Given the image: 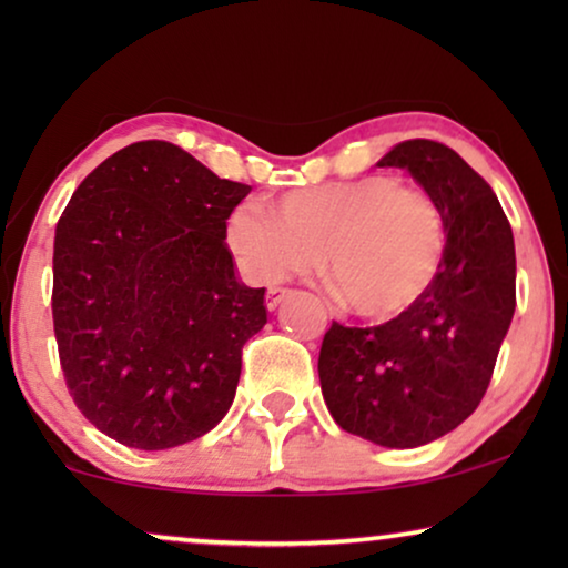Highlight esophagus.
<instances>
[{
    "instance_id": "obj_1",
    "label": "esophagus",
    "mask_w": 568,
    "mask_h": 568,
    "mask_svg": "<svg viewBox=\"0 0 568 568\" xmlns=\"http://www.w3.org/2000/svg\"><path fill=\"white\" fill-rule=\"evenodd\" d=\"M290 294H292L290 290H278V286H271L268 294H266V307L268 310H276L286 297H290Z\"/></svg>"
}]
</instances>
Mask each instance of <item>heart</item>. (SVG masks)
Listing matches in <instances>:
<instances>
[{
  "instance_id": "1",
  "label": "heart",
  "mask_w": 568,
  "mask_h": 568,
  "mask_svg": "<svg viewBox=\"0 0 568 568\" xmlns=\"http://www.w3.org/2000/svg\"><path fill=\"white\" fill-rule=\"evenodd\" d=\"M276 214L243 206L227 227L230 251L247 276L282 282L321 263L338 294L364 321H393L414 310L445 261L442 209L400 178L364 175L307 185L278 199Z\"/></svg>"
}]
</instances>
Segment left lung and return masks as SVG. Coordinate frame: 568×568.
<instances>
[{"label":"left lung","instance_id":"obj_1","mask_svg":"<svg viewBox=\"0 0 568 568\" xmlns=\"http://www.w3.org/2000/svg\"><path fill=\"white\" fill-rule=\"evenodd\" d=\"M408 170L445 216L437 282L406 315L375 328L333 323L317 359L333 422L379 447L445 437L478 408L515 315V237L499 199L449 146L400 142L377 162Z\"/></svg>","mask_w":568,"mask_h":568}]
</instances>
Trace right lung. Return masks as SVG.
Listing matches in <instances>:
<instances>
[{
    "mask_svg": "<svg viewBox=\"0 0 568 568\" xmlns=\"http://www.w3.org/2000/svg\"><path fill=\"white\" fill-rule=\"evenodd\" d=\"M251 185L170 142L111 154L53 237V333L77 408L134 449L204 437L235 400L266 290L240 282L224 240Z\"/></svg>",
    "mask_w": 568,
    "mask_h": 568,
    "instance_id": "right-lung-1",
    "label": "right lung"
}]
</instances>
